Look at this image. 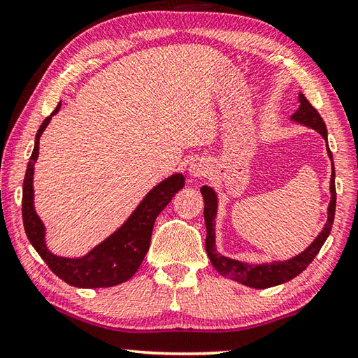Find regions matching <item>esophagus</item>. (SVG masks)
Returning a JSON list of instances; mask_svg holds the SVG:
<instances>
[{
	"label": "esophagus",
	"mask_w": 358,
	"mask_h": 358,
	"mask_svg": "<svg viewBox=\"0 0 358 358\" xmlns=\"http://www.w3.org/2000/svg\"><path fill=\"white\" fill-rule=\"evenodd\" d=\"M206 173H207V164L204 160L196 159V160H193L190 165H188V174H190V176L194 179L202 178Z\"/></svg>",
	"instance_id": "1"
}]
</instances>
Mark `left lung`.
I'll use <instances>...</instances> for the list:
<instances>
[{
  "instance_id": "obj_1",
  "label": "left lung",
  "mask_w": 358,
  "mask_h": 358,
  "mask_svg": "<svg viewBox=\"0 0 358 358\" xmlns=\"http://www.w3.org/2000/svg\"><path fill=\"white\" fill-rule=\"evenodd\" d=\"M299 109L292 115V121L299 124H304L307 127H312L313 131L321 134V137L326 140L327 143V129L324 124V120L321 118L318 110L308 103L307 98L299 93ZM329 159L332 160V176H330V202L327 207V221L322 231L316 235V238L310 243L304 251L294 255L292 259L287 260H273L268 263H248L241 260H235L231 257L222 255L217 249V234H215V218L218 213V196L217 192L212 187L202 185L201 193L204 198V221H206V251L208 259H210L213 268L224 275L227 279H232L238 284L251 288H269L275 287L285 282L294 279L299 275L304 269L312 263L320 252V249L324 245L330 231H332L334 218H335V204H336V192H335V168H334V159L332 152H330L327 146Z\"/></svg>"
}]
</instances>
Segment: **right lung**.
<instances>
[{
    "label": "right lung",
    "instance_id": "right-lung-1",
    "mask_svg": "<svg viewBox=\"0 0 358 358\" xmlns=\"http://www.w3.org/2000/svg\"><path fill=\"white\" fill-rule=\"evenodd\" d=\"M60 109V103L38 127L23 182V224L34 249L51 271L66 284L78 288L115 287L137 273L150 249L154 222L170 204L171 198L185 185L182 173H174L148 192L129 218L115 232L103 240L83 257H60L46 246V229L34 207V165L38 159V143L46 126Z\"/></svg>",
    "mask_w": 358,
    "mask_h": 358
}]
</instances>
